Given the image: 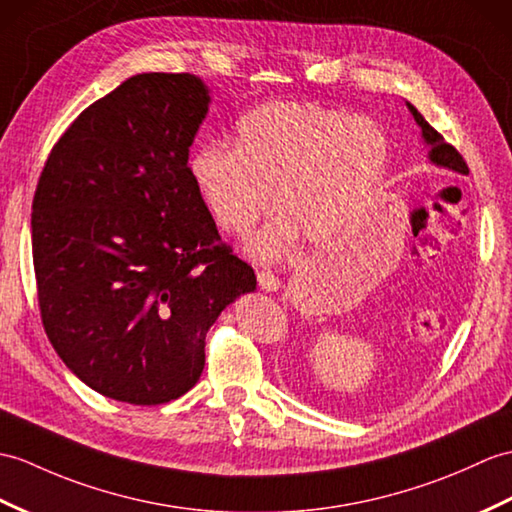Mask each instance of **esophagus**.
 I'll use <instances>...</instances> for the list:
<instances>
[{"label":"esophagus","mask_w":512,"mask_h":512,"mask_svg":"<svg viewBox=\"0 0 512 512\" xmlns=\"http://www.w3.org/2000/svg\"><path fill=\"white\" fill-rule=\"evenodd\" d=\"M257 283L264 292H277L281 288V281L277 275H272L270 270H259L257 272Z\"/></svg>","instance_id":"1"}]
</instances>
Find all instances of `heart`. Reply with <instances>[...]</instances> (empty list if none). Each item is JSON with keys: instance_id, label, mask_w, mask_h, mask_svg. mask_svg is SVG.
<instances>
[{"instance_id": "heart-1", "label": "heart", "mask_w": 512, "mask_h": 512, "mask_svg": "<svg viewBox=\"0 0 512 512\" xmlns=\"http://www.w3.org/2000/svg\"><path fill=\"white\" fill-rule=\"evenodd\" d=\"M388 159V137L371 117L275 100L237 122L235 148L196 150L187 174L207 216L233 235L251 231L270 193L279 213L246 251L259 261H277L299 235L325 244L347 233L382 187Z\"/></svg>"}]
</instances>
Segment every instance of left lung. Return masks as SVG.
<instances>
[{
	"instance_id": "left-lung-1",
	"label": "left lung",
	"mask_w": 512,
	"mask_h": 512,
	"mask_svg": "<svg viewBox=\"0 0 512 512\" xmlns=\"http://www.w3.org/2000/svg\"><path fill=\"white\" fill-rule=\"evenodd\" d=\"M406 104H408V109L414 117V122H417L419 128H421L423 141L427 146H430V152H427V154H430V161L434 165H438V168H447V170H454V172H460V174H469L467 163H465V159L460 157V152L454 146L445 144V139L438 135L430 124L425 122V117L417 109H414L410 102H406Z\"/></svg>"
}]
</instances>
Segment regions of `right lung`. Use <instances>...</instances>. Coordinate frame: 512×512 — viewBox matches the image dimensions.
I'll return each mask as SVG.
<instances>
[{
  "label": "right lung",
  "mask_w": 512,
  "mask_h": 512,
  "mask_svg": "<svg viewBox=\"0 0 512 512\" xmlns=\"http://www.w3.org/2000/svg\"><path fill=\"white\" fill-rule=\"evenodd\" d=\"M192 74H137L56 141L32 200L45 334L104 397L159 406L192 388L253 268L220 240L187 174L209 111Z\"/></svg>",
  "instance_id": "right-lung-1"
}]
</instances>
